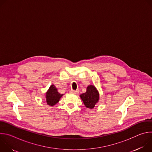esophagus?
<instances>
[{
	"instance_id": "1",
	"label": "esophagus",
	"mask_w": 152,
	"mask_h": 152,
	"mask_svg": "<svg viewBox=\"0 0 152 152\" xmlns=\"http://www.w3.org/2000/svg\"><path fill=\"white\" fill-rule=\"evenodd\" d=\"M70 93L72 94H77L79 93L78 91H75V90H70Z\"/></svg>"
}]
</instances>
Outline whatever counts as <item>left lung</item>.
Masks as SVG:
<instances>
[{
	"label": "left lung",
	"instance_id": "1",
	"mask_svg": "<svg viewBox=\"0 0 152 152\" xmlns=\"http://www.w3.org/2000/svg\"><path fill=\"white\" fill-rule=\"evenodd\" d=\"M80 97L86 107L93 109L99 101V94L94 86L89 85L86 93L80 94Z\"/></svg>",
	"mask_w": 152,
	"mask_h": 152
}]
</instances>
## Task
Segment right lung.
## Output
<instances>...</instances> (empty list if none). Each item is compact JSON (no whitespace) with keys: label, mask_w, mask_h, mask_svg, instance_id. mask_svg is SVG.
Listing matches in <instances>:
<instances>
[{"label":"right lung","mask_w":152,"mask_h":152,"mask_svg":"<svg viewBox=\"0 0 152 152\" xmlns=\"http://www.w3.org/2000/svg\"><path fill=\"white\" fill-rule=\"evenodd\" d=\"M62 96V94L59 93L57 88L53 85H52L46 93V102L49 105L53 106L59 102Z\"/></svg>","instance_id":"right-lung-1"}]
</instances>
